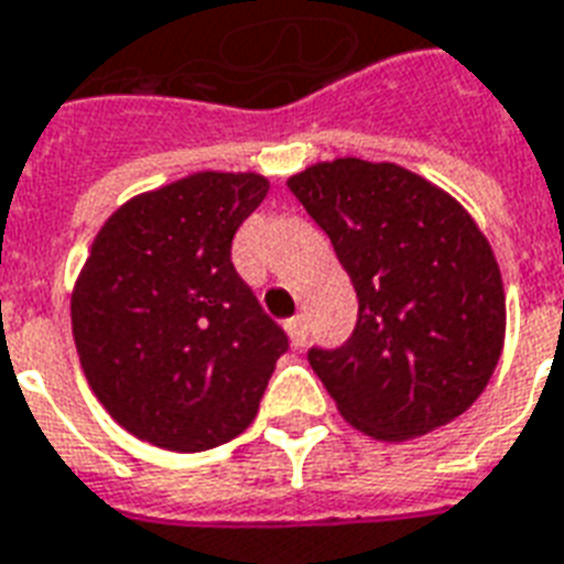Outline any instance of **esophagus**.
Listing matches in <instances>:
<instances>
[{"instance_id":"1","label":"esophagus","mask_w":564,"mask_h":564,"mask_svg":"<svg viewBox=\"0 0 564 564\" xmlns=\"http://www.w3.org/2000/svg\"><path fill=\"white\" fill-rule=\"evenodd\" d=\"M285 327H288V336H291V341H294V345H297V347L306 345V338H308V321H306V315L291 317Z\"/></svg>"}]
</instances>
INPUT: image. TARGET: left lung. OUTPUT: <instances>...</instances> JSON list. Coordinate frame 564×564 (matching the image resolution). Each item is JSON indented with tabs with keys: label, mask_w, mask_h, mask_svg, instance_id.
<instances>
[{
	"label": "left lung",
	"mask_w": 564,
	"mask_h": 564,
	"mask_svg": "<svg viewBox=\"0 0 564 564\" xmlns=\"http://www.w3.org/2000/svg\"><path fill=\"white\" fill-rule=\"evenodd\" d=\"M357 291L345 345L308 362L375 440L422 437L476 401L502 354L506 294L488 237L440 186L357 156L288 181Z\"/></svg>",
	"instance_id": "8db88e82"
}]
</instances>
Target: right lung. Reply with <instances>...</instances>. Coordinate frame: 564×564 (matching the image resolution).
I'll return each instance as SVG.
<instances>
[{
	"mask_svg": "<svg viewBox=\"0 0 564 564\" xmlns=\"http://www.w3.org/2000/svg\"><path fill=\"white\" fill-rule=\"evenodd\" d=\"M256 172H198L130 198L97 231L70 297L88 387L118 425L172 452L243 434L288 350L231 264L267 196Z\"/></svg>",
	"mask_w": 564,
	"mask_h": 564,
	"instance_id": "add662e5",
	"label": "right lung"
}]
</instances>
